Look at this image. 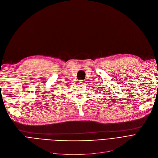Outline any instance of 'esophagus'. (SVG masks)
Masks as SVG:
<instances>
[{"label":"esophagus","instance_id":"1","mask_svg":"<svg viewBox=\"0 0 158 158\" xmlns=\"http://www.w3.org/2000/svg\"><path fill=\"white\" fill-rule=\"evenodd\" d=\"M78 83H79V85H81V86L85 85V81H82V80L79 81V82H78Z\"/></svg>","mask_w":158,"mask_h":158}]
</instances>
